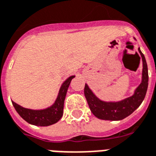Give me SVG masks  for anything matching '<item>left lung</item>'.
Returning a JSON list of instances; mask_svg holds the SVG:
<instances>
[{"label":"left lung","instance_id":"obj_1","mask_svg":"<svg viewBox=\"0 0 156 156\" xmlns=\"http://www.w3.org/2000/svg\"><path fill=\"white\" fill-rule=\"evenodd\" d=\"M138 51L142 59V83L136 89L133 96L119 102H104L98 98L85 84L84 96L90 111L97 118L105 120L123 119L132 114L144 100L148 87V68L144 54L139 48Z\"/></svg>","mask_w":156,"mask_h":156}]
</instances>
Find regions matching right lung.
Segmentation results:
<instances>
[{
    "instance_id": "add662e5",
    "label": "right lung",
    "mask_w": 156,
    "mask_h": 156,
    "mask_svg": "<svg viewBox=\"0 0 156 156\" xmlns=\"http://www.w3.org/2000/svg\"><path fill=\"white\" fill-rule=\"evenodd\" d=\"M75 76L68 77L65 80L59 89L58 95L56 101L51 107L43 110H32L24 108L14 102H12L16 112L27 123L37 126H49L54 124L61 119L63 115L64 100L67 94V89L72 80Z\"/></svg>"
}]
</instances>
